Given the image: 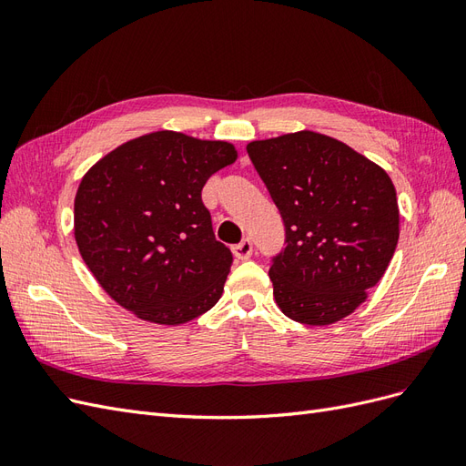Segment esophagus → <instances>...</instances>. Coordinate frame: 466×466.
I'll list each match as a JSON object with an SVG mask.
<instances>
[{"instance_id": "1", "label": "esophagus", "mask_w": 466, "mask_h": 466, "mask_svg": "<svg viewBox=\"0 0 466 466\" xmlns=\"http://www.w3.org/2000/svg\"><path fill=\"white\" fill-rule=\"evenodd\" d=\"M233 255L237 257V260H247V258H250V255H252V243H250V238H243L241 243L235 245V247H233Z\"/></svg>"}]
</instances>
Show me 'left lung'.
<instances>
[{
  "label": "left lung",
  "instance_id": "1",
  "mask_svg": "<svg viewBox=\"0 0 466 466\" xmlns=\"http://www.w3.org/2000/svg\"><path fill=\"white\" fill-rule=\"evenodd\" d=\"M247 153L286 228V248L268 272L278 307L313 327L348 317L383 278L399 243L389 175L309 130L250 142Z\"/></svg>",
  "mask_w": 466,
  "mask_h": 466
}]
</instances>
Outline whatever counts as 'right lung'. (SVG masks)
Returning a JSON list of instances; mask_svg holds the SVG:
<instances>
[{"label": "right lung", "instance_id": "right-lung-1", "mask_svg": "<svg viewBox=\"0 0 466 466\" xmlns=\"http://www.w3.org/2000/svg\"><path fill=\"white\" fill-rule=\"evenodd\" d=\"M235 159L228 142L153 132L83 177L76 241L112 299L159 324L188 322L218 303L233 255L211 229L202 188Z\"/></svg>", "mask_w": 466, "mask_h": 466}]
</instances>
